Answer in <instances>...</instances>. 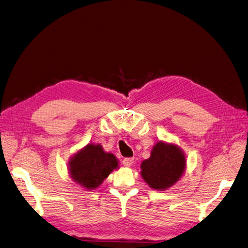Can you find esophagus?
<instances>
[{"label": "esophagus", "mask_w": 248, "mask_h": 248, "mask_svg": "<svg viewBox=\"0 0 248 248\" xmlns=\"http://www.w3.org/2000/svg\"><path fill=\"white\" fill-rule=\"evenodd\" d=\"M133 162H134V158H132V157H126L123 159V164L124 167H131Z\"/></svg>", "instance_id": "obj_1"}]
</instances>
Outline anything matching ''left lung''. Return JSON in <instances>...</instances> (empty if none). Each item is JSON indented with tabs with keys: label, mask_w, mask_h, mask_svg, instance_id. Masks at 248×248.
I'll list each match as a JSON object with an SVG mask.
<instances>
[{
	"label": "left lung",
	"mask_w": 248,
	"mask_h": 248,
	"mask_svg": "<svg viewBox=\"0 0 248 248\" xmlns=\"http://www.w3.org/2000/svg\"><path fill=\"white\" fill-rule=\"evenodd\" d=\"M186 168V158L174 144L158 142L149 159L141 164V176L155 189L163 190L178 181Z\"/></svg>",
	"instance_id": "left-lung-1"
}]
</instances>
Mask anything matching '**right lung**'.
Masks as SVG:
<instances>
[{"label": "right lung", "mask_w": 248, "mask_h": 248, "mask_svg": "<svg viewBox=\"0 0 248 248\" xmlns=\"http://www.w3.org/2000/svg\"><path fill=\"white\" fill-rule=\"evenodd\" d=\"M117 166L115 156L105 153L101 145L88 144L70 161V173L75 182L92 189L100 186Z\"/></svg>", "instance_id": "1"}]
</instances>
